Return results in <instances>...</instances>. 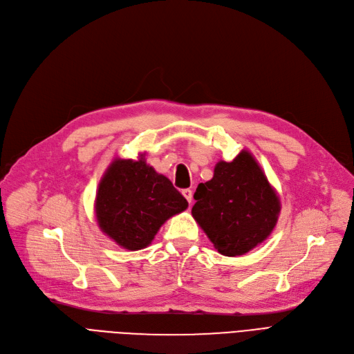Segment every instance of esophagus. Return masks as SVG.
Listing matches in <instances>:
<instances>
[{"label":"esophagus","mask_w":354,"mask_h":354,"mask_svg":"<svg viewBox=\"0 0 354 354\" xmlns=\"http://www.w3.org/2000/svg\"><path fill=\"white\" fill-rule=\"evenodd\" d=\"M182 195L185 196V199H187L189 203L192 202V191H191V189H183V191H182Z\"/></svg>","instance_id":"1"}]
</instances>
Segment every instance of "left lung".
<instances>
[{"label": "left lung", "mask_w": 354, "mask_h": 354, "mask_svg": "<svg viewBox=\"0 0 354 354\" xmlns=\"http://www.w3.org/2000/svg\"><path fill=\"white\" fill-rule=\"evenodd\" d=\"M192 216L222 255H244L272 232L281 205L261 166L248 151L219 160L214 178L199 183Z\"/></svg>", "instance_id": "8db88e82"}]
</instances>
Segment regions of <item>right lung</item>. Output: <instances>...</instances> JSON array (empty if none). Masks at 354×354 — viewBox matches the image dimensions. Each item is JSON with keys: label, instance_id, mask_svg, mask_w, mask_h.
<instances>
[{"label": "right lung", "instance_id": "add662e5", "mask_svg": "<svg viewBox=\"0 0 354 354\" xmlns=\"http://www.w3.org/2000/svg\"><path fill=\"white\" fill-rule=\"evenodd\" d=\"M95 208L100 230L122 248L138 251L152 243L167 219L187 209L188 201L140 155L110 163Z\"/></svg>", "mask_w": 354, "mask_h": 354}]
</instances>
